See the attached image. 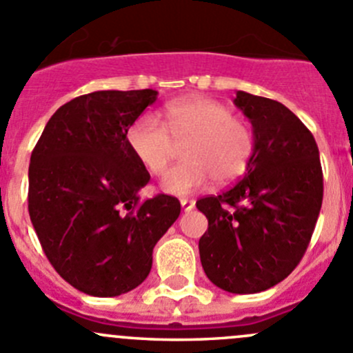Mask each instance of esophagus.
<instances>
[{"mask_svg": "<svg viewBox=\"0 0 353 353\" xmlns=\"http://www.w3.org/2000/svg\"><path fill=\"white\" fill-rule=\"evenodd\" d=\"M181 206H183L184 212H190V210L194 208V199L183 198V199H181Z\"/></svg>", "mask_w": 353, "mask_h": 353, "instance_id": "esophagus-1", "label": "esophagus"}]
</instances>
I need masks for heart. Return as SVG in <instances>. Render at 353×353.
I'll list each match as a JSON object with an SVG mask.
<instances>
[{
	"label": "heart",
	"mask_w": 353,
	"mask_h": 353,
	"mask_svg": "<svg viewBox=\"0 0 353 353\" xmlns=\"http://www.w3.org/2000/svg\"><path fill=\"white\" fill-rule=\"evenodd\" d=\"M186 160L174 167L162 188L172 194H190L210 179L229 184L248 169L256 148L254 131L222 102L206 97H186L165 108V126L150 114L140 116L126 133L134 159L154 176H162L176 145Z\"/></svg>",
	"instance_id": "heart-1"
}]
</instances>
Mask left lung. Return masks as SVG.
Returning <instances> with one entry per match:
<instances>
[{"instance_id":"1","label":"left lung","mask_w":353,"mask_h":353,"mask_svg":"<svg viewBox=\"0 0 353 353\" xmlns=\"http://www.w3.org/2000/svg\"><path fill=\"white\" fill-rule=\"evenodd\" d=\"M254 155L244 177L196 201L208 219L199 258L210 282L256 294L287 279L304 256L323 203V170L311 131L280 102L237 90Z\"/></svg>"}]
</instances>
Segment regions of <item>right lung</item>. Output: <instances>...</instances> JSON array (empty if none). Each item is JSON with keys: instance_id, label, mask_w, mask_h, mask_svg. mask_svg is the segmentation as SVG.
Segmentation results:
<instances>
[{"instance_id": "right-lung-1", "label": "right lung", "mask_w": 353, "mask_h": 353, "mask_svg": "<svg viewBox=\"0 0 353 353\" xmlns=\"http://www.w3.org/2000/svg\"><path fill=\"white\" fill-rule=\"evenodd\" d=\"M159 92L99 90L61 105L28 165V215L49 263L94 297L133 290L181 213L169 194L140 201L150 174L131 154L128 128Z\"/></svg>"}]
</instances>
